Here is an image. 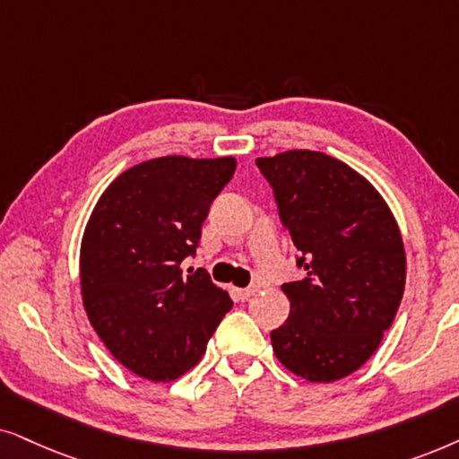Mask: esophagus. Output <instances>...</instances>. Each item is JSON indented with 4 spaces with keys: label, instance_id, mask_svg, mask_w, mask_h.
Here are the masks:
<instances>
[{
    "label": "esophagus",
    "instance_id": "obj_1",
    "mask_svg": "<svg viewBox=\"0 0 459 459\" xmlns=\"http://www.w3.org/2000/svg\"><path fill=\"white\" fill-rule=\"evenodd\" d=\"M255 293H258V287H246V290H237V296H239V300H243V302L252 300Z\"/></svg>",
    "mask_w": 459,
    "mask_h": 459
}]
</instances>
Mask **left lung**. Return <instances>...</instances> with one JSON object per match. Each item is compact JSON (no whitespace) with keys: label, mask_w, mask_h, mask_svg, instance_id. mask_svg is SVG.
Returning a JSON list of instances; mask_svg holds the SVG:
<instances>
[{"label":"left lung","mask_w":459,"mask_h":459,"mask_svg":"<svg viewBox=\"0 0 459 459\" xmlns=\"http://www.w3.org/2000/svg\"><path fill=\"white\" fill-rule=\"evenodd\" d=\"M279 216L300 252V281L281 285L290 316L273 329L277 359L291 374L329 384L377 351L405 290L399 224L374 185L319 151L258 157Z\"/></svg>","instance_id":"8db88e82"}]
</instances>
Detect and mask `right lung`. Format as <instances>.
Instances as JSON below:
<instances>
[{
  "label": "right lung",
  "instance_id": "right-lung-1",
  "mask_svg": "<svg viewBox=\"0 0 459 459\" xmlns=\"http://www.w3.org/2000/svg\"><path fill=\"white\" fill-rule=\"evenodd\" d=\"M235 168V157L149 159L107 186L85 224L83 308L108 352L144 380L195 368L233 307L205 271L182 274V260Z\"/></svg>",
  "mask_w": 459,
  "mask_h": 459
}]
</instances>
